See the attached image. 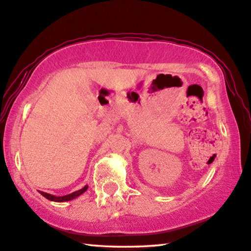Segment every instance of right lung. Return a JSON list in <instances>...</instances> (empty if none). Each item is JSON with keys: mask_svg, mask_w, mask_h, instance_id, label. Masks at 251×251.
<instances>
[{"mask_svg": "<svg viewBox=\"0 0 251 251\" xmlns=\"http://www.w3.org/2000/svg\"><path fill=\"white\" fill-rule=\"evenodd\" d=\"M87 188H88V186L86 185L85 187H82L81 190L74 192V193H72V194H68V195H66V196H58V197L54 196V195H50V194H47V193H44V192H39V193H41V194H42L44 197H46L47 200L52 201H67L74 200L75 197L81 195L82 193H85V192L87 191Z\"/></svg>", "mask_w": 251, "mask_h": 251, "instance_id": "add662e5", "label": "right lung"}]
</instances>
